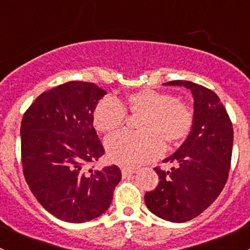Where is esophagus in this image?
I'll return each mask as SVG.
<instances>
[{"label": "esophagus", "mask_w": 250, "mask_h": 250, "mask_svg": "<svg viewBox=\"0 0 250 250\" xmlns=\"http://www.w3.org/2000/svg\"><path fill=\"white\" fill-rule=\"evenodd\" d=\"M133 174H135V170L134 169H129V168H122L123 178H127V176L133 175Z\"/></svg>", "instance_id": "1"}]
</instances>
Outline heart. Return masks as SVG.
Masks as SVG:
<instances>
[{"mask_svg":"<svg viewBox=\"0 0 250 250\" xmlns=\"http://www.w3.org/2000/svg\"><path fill=\"white\" fill-rule=\"evenodd\" d=\"M125 107L133 115L141 116L140 133L120 132L105 141L109 158L122 167H139L158 157L165 148L163 141L174 145L185 139L192 127L193 115L188 105L167 93L134 92L127 97ZM93 120L100 132H113L125 123V109L117 100L105 98L95 107Z\"/></svg>","mask_w":250,"mask_h":250,"instance_id":"1","label":"heart"}]
</instances>
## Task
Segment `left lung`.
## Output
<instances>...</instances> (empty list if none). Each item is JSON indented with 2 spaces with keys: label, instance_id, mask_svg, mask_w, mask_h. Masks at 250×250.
I'll return each instance as SVG.
<instances>
[{
  "label": "left lung",
  "instance_id": "obj_1",
  "mask_svg": "<svg viewBox=\"0 0 250 250\" xmlns=\"http://www.w3.org/2000/svg\"><path fill=\"white\" fill-rule=\"evenodd\" d=\"M165 85L188 88L193 97V122L183 145L155 168L157 188L145 193L146 207L163 220L185 223L200 215L218 198L230 170L233 129L225 106L208 88L188 81Z\"/></svg>",
  "mask_w": 250,
  "mask_h": 250
}]
</instances>
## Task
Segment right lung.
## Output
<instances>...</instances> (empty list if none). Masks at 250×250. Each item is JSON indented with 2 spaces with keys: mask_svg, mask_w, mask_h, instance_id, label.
<instances>
[{
  "mask_svg": "<svg viewBox=\"0 0 250 250\" xmlns=\"http://www.w3.org/2000/svg\"><path fill=\"white\" fill-rule=\"evenodd\" d=\"M106 90L71 81L42 93L20 127L25 180L46 210L67 223H85L109 209L121 180L117 166L85 170L104 155L93 113Z\"/></svg>",
  "mask_w": 250,
  "mask_h": 250,
  "instance_id": "1",
  "label": "right lung"
}]
</instances>
